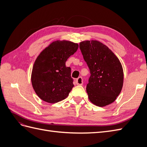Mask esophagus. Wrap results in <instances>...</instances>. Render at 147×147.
Returning a JSON list of instances; mask_svg holds the SVG:
<instances>
[{"label": "esophagus", "mask_w": 147, "mask_h": 147, "mask_svg": "<svg viewBox=\"0 0 147 147\" xmlns=\"http://www.w3.org/2000/svg\"><path fill=\"white\" fill-rule=\"evenodd\" d=\"M75 82H76L77 84H78V85H82L83 84V78L82 77H78L76 80H75Z\"/></svg>", "instance_id": "obj_1"}]
</instances>
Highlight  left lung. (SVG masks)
Returning a JSON list of instances; mask_svg holds the SVG:
<instances>
[{
	"label": "left lung",
	"mask_w": 147,
	"mask_h": 147,
	"mask_svg": "<svg viewBox=\"0 0 147 147\" xmlns=\"http://www.w3.org/2000/svg\"><path fill=\"white\" fill-rule=\"evenodd\" d=\"M80 48L91 73L86 86L89 100L98 107L113 103L123 85V69L118 57L95 40L81 42Z\"/></svg>",
	"instance_id": "obj_1"
}]
</instances>
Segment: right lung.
<instances>
[{
  "instance_id": "1",
  "label": "right lung",
  "mask_w": 147,
  "mask_h": 147,
  "mask_svg": "<svg viewBox=\"0 0 147 147\" xmlns=\"http://www.w3.org/2000/svg\"><path fill=\"white\" fill-rule=\"evenodd\" d=\"M78 48L76 43L56 40L37 56L32 67L31 82L42 100L54 104L68 97L74 84L71 69L65 66V62Z\"/></svg>"
}]
</instances>
